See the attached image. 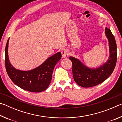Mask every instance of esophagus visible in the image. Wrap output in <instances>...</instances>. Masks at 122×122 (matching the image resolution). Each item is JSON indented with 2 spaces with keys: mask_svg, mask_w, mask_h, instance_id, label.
I'll return each instance as SVG.
<instances>
[{
  "mask_svg": "<svg viewBox=\"0 0 122 122\" xmlns=\"http://www.w3.org/2000/svg\"><path fill=\"white\" fill-rule=\"evenodd\" d=\"M61 54H62V57H65L67 55H68L69 52L68 49H63L62 51H61Z\"/></svg>",
  "mask_w": 122,
  "mask_h": 122,
  "instance_id": "1",
  "label": "esophagus"
}]
</instances>
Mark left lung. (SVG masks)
I'll return each instance as SVG.
<instances>
[{
    "label": "left lung",
    "mask_w": 122,
    "mask_h": 122,
    "mask_svg": "<svg viewBox=\"0 0 122 122\" xmlns=\"http://www.w3.org/2000/svg\"><path fill=\"white\" fill-rule=\"evenodd\" d=\"M105 33L108 39L110 56L103 65L96 68H90L83 65L79 60L70 56L73 63V75L74 81L78 86L89 88L100 84L107 79L115 69L117 62V45L114 36L107 27Z\"/></svg>",
    "instance_id": "left-lung-1"
}]
</instances>
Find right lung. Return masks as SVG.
Instances as JSON below:
<instances>
[{"label": "right lung", "instance_id": "right-lung-1", "mask_svg": "<svg viewBox=\"0 0 122 122\" xmlns=\"http://www.w3.org/2000/svg\"><path fill=\"white\" fill-rule=\"evenodd\" d=\"M10 39V38H9ZM9 39L5 47V67L8 75L19 87L30 92H40L48 87L55 66L61 59L60 52L48 57L44 63L30 71L16 69L10 63L8 55Z\"/></svg>", "mask_w": 122, "mask_h": 122}]
</instances>
